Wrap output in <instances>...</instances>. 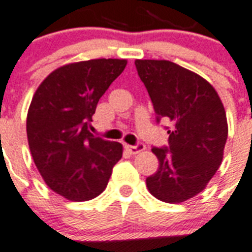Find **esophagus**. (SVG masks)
<instances>
[{"instance_id":"obj_1","label":"esophagus","mask_w":252,"mask_h":252,"mask_svg":"<svg viewBox=\"0 0 252 252\" xmlns=\"http://www.w3.org/2000/svg\"><path fill=\"white\" fill-rule=\"evenodd\" d=\"M126 149L129 152L130 155H137L140 152H143L145 149L144 144H137V145H126Z\"/></svg>"}]
</instances>
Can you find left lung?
<instances>
[{
  "instance_id": "obj_1",
  "label": "left lung",
  "mask_w": 252,
  "mask_h": 252,
  "mask_svg": "<svg viewBox=\"0 0 252 252\" xmlns=\"http://www.w3.org/2000/svg\"><path fill=\"white\" fill-rule=\"evenodd\" d=\"M157 122L173 123L169 147L152 148L158 169L147 188L162 202L180 203L201 193L220 168L227 140V119L220 96L207 80L169 61L136 59Z\"/></svg>"
}]
</instances>
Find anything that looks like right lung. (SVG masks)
Here are the masks:
<instances>
[{"instance_id": "obj_1", "label": "right lung", "mask_w": 252, "mask_h": 252, "mask_svg": "<svg viewBox=\"0 0 252 252\" xmlns=\"http://www.w3.org/2000/svg\"><path fill=\"white\" fill-rule=\"evenodd\" d=\"M126 66V59H91L53 71L29 107V148L46 185L68 201L95 198L107 188L123 145L88 130L96 105Z\"/></svg>"}]
</instances>
